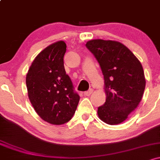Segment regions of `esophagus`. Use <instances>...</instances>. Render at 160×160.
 <instances>
[{"mask_svg":"<svg viewBox=\"0 0 160 160\" xmlns=\"http://www.w3.org/2000/svg\"><path fill=\"white\" fill-rule=\"evenodd\" d=\"M92 92H93V90H92V89H90V90H88V91H87V92H84V94H85V96H90L91 94H92Z\"/></svg>","mask_w":160,"mask_h":160,"instance_id":"34e87169","label":"esophagus"}]
</instances>
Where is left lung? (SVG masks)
I'll list each match as a JSON object with an SVG mask.
<instances>
[{
  "label": "left lung",
  "instance_id": "1",
  "mask_svg": "<svg viewBox=\"0 0 160 160\" xmlns=\"http://www.w3.org/2000/svg\"><path fill=\"white\" fill-rule=\"evenodd\" d=\"M86 46L95 56L104 75L106 101L98 108V118L108 124H119L142 99L146 79L141 63L118 41L92 39Z\"/></svg>",
  "mask_w": 160,
  "mask_h": 160
}]
</instances>
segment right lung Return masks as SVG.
<instances>
[{"label": "right lung", "instance_id": "add662e5", "mask_svg": "<svg viewBox=\"0 0 160 160\" xmlns=\"http://www.w3.org/2000/svg\"><path fill=\"white\" fill-rule=\"evenodd\" d=\"M66 52V44L62 40L48 46L32 61L26 77L34 110L43 121L54 125L69 121L80 99L65 70Z\"/></svg>", "mask_w": 160, "mask_h": 160}]
</instances>
